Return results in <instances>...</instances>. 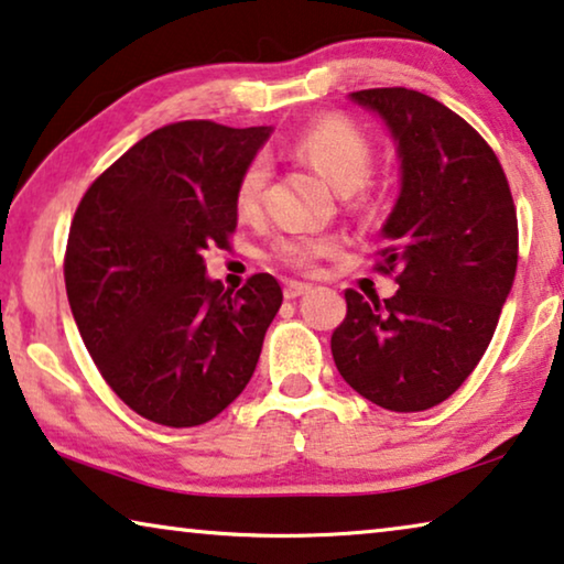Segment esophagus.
Instances as JSON below:
<instances>
[{
	"instance_id": "34e87169",
	"label": "esophagus",
	"mask_w": 564,
	"mask_h": 564,
	"mask_svg": "<svg viewBox=\"0 0 564 564\" xmlns=\"http://www.w3.org/2000/svg\"><path fill=\"white\" fill-rule=\"evenodd\" d=\"M305 292H310V284L307 282H297V280H290L288 284H284V297L288 300H295V297H302Z\"/></svg>"
}]
</instances>
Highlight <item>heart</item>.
Wrapping results in <instances>:
<instances>
[{"instance_id": "1", "label": "heart", "mask_w": 564, "mask_h": 564, "mask_svg": "<svg viewBox=\"0 0 564 564\" xmlns=\"http://www.w3.org/2000/svg\"><path fill=\"white\" fill-rule=\"evenodd\" d=\"M292 154L340 195L356 193L371 175V147L354 124L343 119H321L295 137ZM269 165L264 158H254L243 167L236 185V208L243 216L254 214L262 203ZM340 241L328 234H295L274 243V257L292 269H313L317 259L336 254Z\"/></svg>"}]
</instances>
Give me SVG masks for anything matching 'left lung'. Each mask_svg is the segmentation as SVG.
Returning <instances> with one entry per match:
<instances>
[{
    "label": "left lung",
    "instance_id": "left-lung-1",
    "mask_svg": "<svg viewBox=\"0 0 564 564\" xmlns=\"http://www.w3.org/2000/svg\"><path fill=\"white\" fill-rule=\"evenodd\" d=\"M394 140L399 195L381 226L379 302L346 292L330 338L350 389L391 412L445 402L486 354L519 259L517 210L501 162L458 113L410 88L348 94Z\"/></svg>",
    "mask_w": 564,
    "mask_h": 564
}]
</instances>
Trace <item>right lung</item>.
Here are the masks:
<instances>
[{"mask_svg": "<svg viewBox=\"0 0 564 564\" xmlns=\"http://www.w3.org/2000/svg\"><path fill=\"white\" fill-rule=\"evenodd\" d=\"M272 127L177 121L88 187L65 249V290L94 364L124 404L195 427L247 389L282 305L272 274L231 295L203 254L228 247L236 185Z\"/></svg>", "mask_w": 564, "mask_h": 564, "instance_id": "right-lung-1", "label": "right lung"}]
</instances>
